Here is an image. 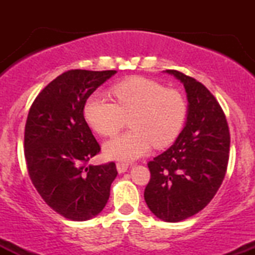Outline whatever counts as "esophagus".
Wrapping results in <instances>:
<instances>
[{
	"mask_svg": "<svg viewBox=\"0 0 255 255\" xmlns=\"http://www.w3.org/2000/svg\"><path fill=\"white\" fill-rule=\"evenodd\" d=\"M116 168H118V171L120 172V174H121V172L127 171L128 164H127V163H124V162H119L118 164H116Z\"/></svg>",
	"mask_w": 255,
	"mask_h": 255,
	"instance_id": "esophagus-1",
	"label": "esophagus"
}]
</instances>
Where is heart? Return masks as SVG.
Here are the masks:
<instances>
[{"label": "heart", "mask_w": 255, "mask_h": 255, "mask_svg": "<svg viewBox=\"0 0 255 255\" xmlns=\"http://www.w3.org/2000/svg\"><path fill=\"white\" fill-rule=\"evenodd\" d=\"M115 101L95 92L86 99L84 116L93 130L104 136L115 135L130 116V130L104 145L109 158L133 160L150 151L152 144L164 147L174 141L187 116L186 99L174 89L144 77H130L111 89Z\"/></svg>", "instance_id": "heart-1"}]
</instances>
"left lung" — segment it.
Returning <instances> with one entry per match:
<instances>
[{"instance_id":"left-lung-1","label":"left lung","mask_w":255,"mask_h":255,"mask_svg":"<svg viewBox=\"0 0 255 255\" xmlns=\"http://www.w3.org/2000/svg\"><path fill=\"white\" fill-rule=\"evenodd\" d=\"M165 72L183 84L187 120L174 145L148 162L144 198L156 217L176 223L201 211L217 193L227 172L230 133L221 105L203 84L174 69Z\"/></svg>"}]
</instances>
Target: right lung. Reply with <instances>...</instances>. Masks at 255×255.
<instances>
[{
    "label": "right lung",
    "mask_w": 255,
    "mask_h": 255,
    "mask_svg": "<svg viewBox=\"0 0 255 255\" xmlns=\"http://www.w3.org/2000/svg\"><path fill=\"white\" fill-rule=\"evenodd\" d=\"M116 71L72 69L52 80L32 103L25 126V158L37 192L54 211L87 221L108 203L114 162L86 165L101 151L86 120V99Z\"/></svg>",
    "instance_id": "right-lung-1"
}]
</instances>
